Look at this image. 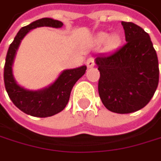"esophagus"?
<instances>
[{
  "mask_svg": "<svg viewBox=\"0 0 161 161\" xmlns=\"http://www.w3.org/2000/svg\"><path fill=\"white\" fill-rule=\"evenodd\" d=\"M86 65H87V67L88 68H93L94 67V65H95V62H94V59L93 58H88L87 59V61H86Z\"/></svg>",
  "mask_w": 161,
  "mask_h": 161,
  "instance_id": "esophagus-1",
  "label": "esophagus"
}]
</instances>
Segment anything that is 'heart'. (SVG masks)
Masks as SVG:
<instances>
[{
    "instance_id": "1",
    "label": "heart",
    "mask_w": 161,
    "mask_h": 161,
    "mask_svg": "<svg viewBox=\"0 0 161 161\" xmlns=\"http://www.w3.org/2000/svg\"><path fill=\"white\" fill-rule=\"evenodd\" d=\"M97 43H103L105 40V48L107 50H112L117 47L121 42V38L118 34H113L110 37H108V34L106 32H100L96 35L95 38Z\"/></svg>"
}]
</instances>
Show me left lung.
I'll list each match as a JSON object with an SVG mask.
<instances>
[{
    "instance_id": "left-lung-1",
    "label": "left lung",
    "mask_w": 161,
    "mask_h": 161,
    "mask_svg": "<svg viewBox=\"0 0 161 161\" xmlns=\"http://www.w3.org/2000/svg\"><path fill=\"white\" fill-rule=\"evenodd\" d=\"M121 25L127 43L113 53L95 58L100 72L98 92L109 111L130 114L150 102L158 85L159 69L149 34L134 23Z\"/></svg>"
}]
</instances>
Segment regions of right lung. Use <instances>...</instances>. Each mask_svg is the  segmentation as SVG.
<instances>
[{
    "mask_svg": "<svg viewBox=\"0 0 161 161\" xmlns=\"http://www.w3.org/2000/svg\"><path fill=\"white\" fill-rule=\"evenodd\" d=\"M40 26L60 28L63 26V23L51 18H43L22 27L7 50L3 70V81L9 98L19 110L32 116L47 117L58 114L65 109L74 84L85 74L87 67L82 66L64 70L53 84L40 91H29L19 86L12 73V65L17 49L26 34L31 29Z\"/></svg>",
    "mask_w": 161,
    "mask_h": 161,
    "instance_id": "right-lung-1",
    "label": "right lung"
}]
</instances>
